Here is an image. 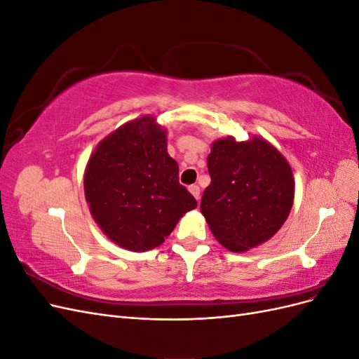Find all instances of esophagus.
<instances>
[{
  "instance_id": "esophagus-1",
  "label": "esophagus",
  "mask_w": 359,
  "mask_h": 359,
  "mask_svg": "<svg viewBox=\"0 0 359 359\" xmlns=\"http://www.w3.org/2000/svg\"><path fill=\"white\" fill-rule=\"evenodd\" d=\"M189 190H190V193L193 194V196L199 201V198H201V189H199V186H196V184H193V186L189 187Z\"/></svg>"
}]
</instances>
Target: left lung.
Here are the masks:
<instances>
[{"label": "left lung", "instance_id": "1", "mask_svg": "<svg viewBox=\"0 0 359 359\" xmlns=\"http://www.w3.org/2000/svg\"><path fill=\"white\" fill-rule=\"evenodd\" d=\"M211 184L201 211L222 245L244 252L268 241L287 219L295 182L286 158L266 140H215L208 156Z\"/></svg>", "mask_w": 359, "mask_h": 359}]
</instances>
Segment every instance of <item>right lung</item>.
Returning a JSON list of instances; mask_svg holds the SVG:
<instances>
[{
    "instance_id": "obj_1",
    "label": "right lung",
    "mask_w": 359,
    "mask_h": 359,
    "mask_svg": "<svg viewBox=\"0 0 359 359\" xmlns=\"http://www.w3.org/2000/svg\"><path fill=\"white\" fill-rule=\"evenodd\" d=\"M165 130L144 116L119 127L93 153L83 187L90 211L114 243L147 252L165 241L198 202L178 181Z\"/></svg>"
}]
</instances>
